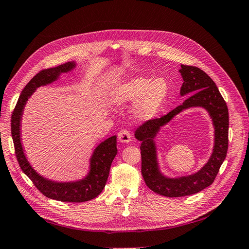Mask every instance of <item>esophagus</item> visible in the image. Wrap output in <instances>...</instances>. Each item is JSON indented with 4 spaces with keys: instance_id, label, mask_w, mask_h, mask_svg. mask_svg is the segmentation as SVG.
<instances>
[{
    "instance_id": "34e87169",
    "label": "esophagus",
    "mask_w": 249,
    "mask_h": 249,
    "mask_svg": "<svg viewBox=\"0 0 249 249\" xmlns=\"http://www.w3.org/2000/svg\"><path fill=\"white\" fill-rule=\"evenodd\" d=\"M118 141L121 143H128L131 142V133L127 129H122L118 134Z\"/></svg>"
}]
</instances>
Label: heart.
Instances as JSON below:
<instances>
[{"label": "heart", "instance_id": "1", "mask_svg": "<svg viewBox=\"0 0 249 249\" xmlns=\"http://www.w3.org/2000/svg\"><path fill=\"white\" fill-rule=\"evenodd\" d=\"M168 94V85L163 78L135 77L119 84L112 91L110 99L117 106L135 103L132 114L140 122L156 117Z\"/></svg>", "mask_w": 249, "mask_h": 249}]
</instances>
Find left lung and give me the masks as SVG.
I'll use <instances>...</instances> for the list:
<instances>
[{
  "mask_svg": "<svg viewBox=\"0 0 249 249\" xmlns=\"http://www.w3.org/2000/svg\"><path fill=\"white\" fill-rule=\"evenodd\" d=\"M183 83L180 95H191L167 115L144 122L135 131L136 140L142 142V174L145 185L153 192L165 197H183L209 187L215 179L226 159L229 142V110L218 88L205 71L196 67L180 64ZM191 107L205 108L215 127L213 154L205 166L186 177L168 178L160 172L157 158L154 139L160 129L182 110Z\"/></svg>",
  "mask_w": 249,
  "mask_h": 249,
  "instance_id": "1",
  "label": "left lung"
}]
</instances>
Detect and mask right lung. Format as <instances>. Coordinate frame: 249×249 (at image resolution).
Returning a JSON list of instances; mask_svg holds the SVG:
<instances>
[{"mask_svg":"<svg viewBox=\"0 0 249 249\" xmlns=\"http://www.w3.org/2000/svg\"><path fill=\"white\" fill-rule=\"evenodd\" d=\"M76 68V62L70 61L56 68L43 70L27 83L18 98L11 118V134L14 142L15 154L21 170L26 174L42 194L53 200L61 202H85L97 197L103 192L109 173L110 165L116 155L117 136H110L99 143L93 151L87 176L76 181H54L42 177L27 161L21 144V119L23 109L36 88L46 86L56 81L62 72H68Z\"/></svg>","mask_w":249,"mask_h":249,"instance_id":"right-lung-1","label":"right lung"}]
</instances>
